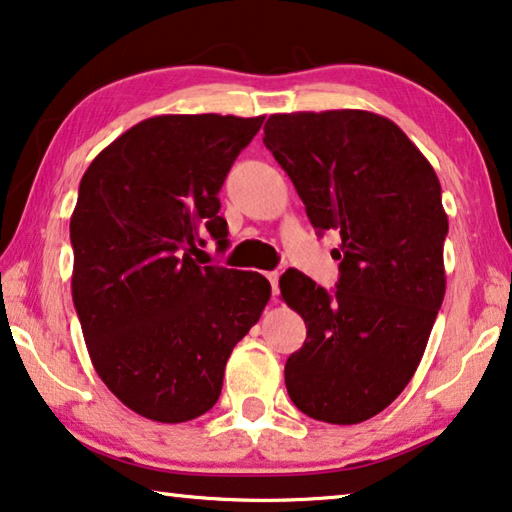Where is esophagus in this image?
Returning <instances> with one entry per match:
<instances>
[{"instance_id": "esophagus-1", "label": "esophagus", "mask_w": 512, "mask_h": 512, "mask_svg": "<svg viewBox=\"0 0 512 512\" xmlns=\"http://www.w3.org/2000/svg\"><path fill=\"white\" fill-rule=\"evenodd\" d=\"M265 277H267V281L272 283V295L277 297V293H279V274L277 272H267Z\"/></svg>"}]
</instances>
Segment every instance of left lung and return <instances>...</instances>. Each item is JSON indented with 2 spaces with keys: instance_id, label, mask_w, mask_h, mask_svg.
Returning a JSON list of instances; mask_svg holds the SVG:
<instances>
[{
  "instance_id": "obj_1",
  "label": "left lung",
  "mask_w": 512,
  "mask_h": 512,
  "mask_svg": "<svg viewBox=\"0 0 512 512\" xmlns=\"http://www.w3.org/2000/svg\"><path fill=\"white\" fill-rule=\"evenodd\" d=\"M263 144L313 229L341 233L334 293L297 270L279 281L306 325L283 371L288 396L316 421L361 423L412 380L442 306V187L405 132L364 109L272 114Z\"/></svg>"
}]
</instances>
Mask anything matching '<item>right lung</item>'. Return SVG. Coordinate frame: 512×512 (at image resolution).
Listing matches in <instances>:
<instances>
[{
    "instance_id": "obj_1",
    "label": "right lung",
    "mask_w": 512,
    "mask_h": 512,
    "mask_svg": "<svg viewBox=\"0 0 512 512\" xmlns=\"http://www.w3.org/2000/svg\"><path fill=\"white\" fill-rule=\"evenodd\" d=\"M265 116H153L84 171L70 217L73 302L100 380L139 416L183 423L222 393L224 368L270 300L258 272L199 261L226 242V174Z\"/></svg>"
}]
</instances>
